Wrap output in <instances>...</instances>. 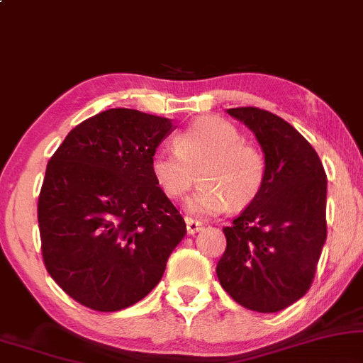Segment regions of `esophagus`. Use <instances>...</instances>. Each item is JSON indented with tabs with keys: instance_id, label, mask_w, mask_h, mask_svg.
Masks as SVG:
<instances>
[{
	"instance_id": "34e87169",
	"label": "esophagus",
	"mask_w": 363,
	"mask_h": 363,
	"mask_svg": "<svg viewBox=\"0 0 363 363\" xmlns=\"http://www.w3.org/2000/svg\"><path fill=\"white\" fill-rule=\"evenodd\" d=\"M186 230H187V235H194L198 233L199 230H203V223L193 220V218H186Z\"/></svg>"
}]
</instances>
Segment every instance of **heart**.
I'll list each match as a JSON object with an SVG mask.
<instances>
[{
	"mask_svg": "<svg viewBox=\"0 0 363 363\" xmlns=\"http://www.w3.org/2000/svg\"><path fill=\"white\" fill-rule=\"evenodd\" d=\"M150 172L172 201L184 198L198 172L201 186L186 206L193 215L208 216L253 203L264 187L267 164L259 148L242 138L237 126L221 118L203 116L174 138V150L154 152Z\"/></svg>",
	"mask_w": 363,
	"mask_h": 363,
	"instance_id": "obj_1",
	"label": "heart"
}]
</instances>
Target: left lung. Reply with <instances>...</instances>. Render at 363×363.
<instances>
[{"instance_id":"1","label":"left lung","mask_w":363,"mask_h":363,"mask_svg":"<svg viewBox=\"0 0 363 363\" xmlns=\"http://www.w3.org/2000/svg\"><path fill=\"white\" fill-rule=\"evenodd\" d=\"M226 111L255 133L267 174L257 199L223 228L216 274L243 308L277 313L303 298L316 274L326 240V172L286 120L253 106Z\"/></svg>"}]
</instances>
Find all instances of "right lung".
I'll return each mask as SVG.
<instances>
[{"mask_svg":"<svg viewBox=\"0 0 363 363\" xmlns=\"http://www.w3.org/2000/svg\"><path fill=\"white\" fill-rule=\"evenodd\" d=\"M170 130L167 118L113 108L72 128L47 164L37 208L43 264L82 306H133L184 238V218L150 172Z\"/></svg>","mask_w":363,"mask_h":363,"instance_id":"add662e5","label":"right lung"}]
</instances>
